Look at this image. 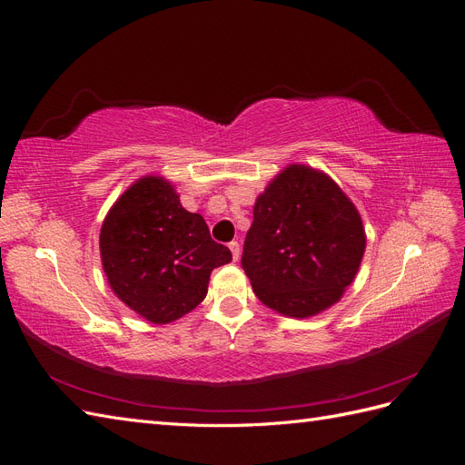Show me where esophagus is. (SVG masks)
I'll return each instance as SVG.
<instances>
[{
    "mask_svg": "<svg viewBox=\"0 0 465 465\" xmlns=\"http://www.w3.org/2000/svg\"><path fill=\"white\" fill-rule=\"evenodd\" d=\"M229 250H231V254H232V260L238 262V258H241V244L232 241V242L229 244Z\"/></svg>",
    "mask_w": 465,
    "mask_h": 465,
    "instance_id": "obj_1",
    "label": "esophagus"
}]
</instances>
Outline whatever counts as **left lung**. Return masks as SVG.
Here are the masks:
<instances>
[{
	"instance_id": "1",
	"label": "left lung",
	"mask_w": 465,
	"mask_h": 465,
	"mask_svg": "<svg viewBox=\"0 0 465 465\" xmlns=\"http://www.w3.org/2000/svg\"><path fill=\"white\" fill-rule=\"evenodd\" d=\"M367 234L355 203L322 171L289 164L258 195L242 267L256 297L289 318H311L343 297Z\"/></svg>"
}]
</instances>
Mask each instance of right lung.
Instances as JSON below:
<instances>
[{
  "label": "right lung",
  "instance_id": "obj_1",
  "mask_svg": "<svg viewBox=\"0 0 465 465\" xmlns=\"http://www.w3.org/2000/svg\"><path fill=\"white\" fill-rule=\"evenodd\" d=\"M101 260L108 285L135 314L171 323L207 294L211 272L232 260L211 241L207 223L180 203L163 176H143L110 207L101 227Z\"/></svg>",
  "mask_w": 465,
  "mask_h": 465
}]
</instances>
